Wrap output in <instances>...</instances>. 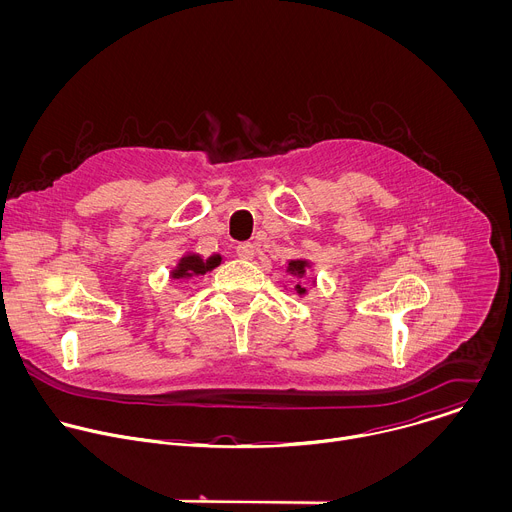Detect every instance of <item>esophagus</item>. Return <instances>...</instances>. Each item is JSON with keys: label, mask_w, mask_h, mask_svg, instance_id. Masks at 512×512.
<instances>
[{"label": "esophagus", "mask_w": 512, "mask_h": 512, "mask_svg": "<svg viewBox=\"0 0 512 512\" xmlns=\"http://www.w3.org/2000/svg\"><path fill=\"white\" fill-rule=\"evenodd\" d=\"M237 255H239L241 259H253L255 247H253L251 243H239V245H237Z\"/></svg>", "instance_id": "34e87169"}]
</instances>
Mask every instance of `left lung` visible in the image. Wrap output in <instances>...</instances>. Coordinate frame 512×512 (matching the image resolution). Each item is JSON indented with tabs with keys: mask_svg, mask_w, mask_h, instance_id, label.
Returning a JSON list of instances; mask_svg holds the SVG:
<instances>
[{
	"mask_svg": "<svg viewBox=\"0 0 512 512\" xmlns=\"http://www.w3.org/2000/svg\"><path fill=\"white\" fill-rule=\"evenodd\" d=\"M306 267H308V261L298 259V261H289L287 271H289L291 275H298V277H302V275L306 273ZM296 291H298V294L302 296V294H306V287H302V285L298 283V285H296Z\"/></svg>",
	"mask_w": 512,
	"mask_h": 512,
	"instance_id": "1",
	"label": "left lung"
}]
</instances>
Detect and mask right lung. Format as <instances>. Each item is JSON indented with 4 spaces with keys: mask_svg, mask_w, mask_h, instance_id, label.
I'll return each instance as SVG.
<instances>
[{
    "mask_svg": "<svg viewBox=\"0 0 512 512\" xmlns=\"http://www.w3.org/2000/svg\"><path fill=\"white\" fill-rule=\"evenodd\" d=\"M221 255H212L208 259H202L200 255H186L178 261L176 269L172 271L174 279H184V277H192V275H204L206 271H212L214 267L221 265Z\"/></svg>",
    "mask_w": 512,
    "mask_h": 512,
    "instance_id": "right-lung-1",
    "label": "right lung"
}]
</instances>
